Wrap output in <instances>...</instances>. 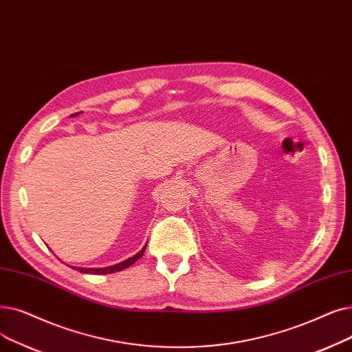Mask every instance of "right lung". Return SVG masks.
<instances>
[{
  "label": "right lung",
  "mask_w": 352,
  "mask_h": 352,
  "mask_svg": "<svg viewBox=\"0 0 352 352\" xmlns=\"http://www.w3.org/2000/svg\"><path fill=\"white\" fill-rule=\"evenodd\" d=\"M78 113H80V112H76V113H72V116L73 115H78ZM145 249H146V246L140 252V253H136L135 256H132V257H129V258H126V261H124V262H120V263H118V265H113V266H108V267H99V269H85V267H74V269H78L79 272H82V273H91V274H106V273H115V272H120V270H124V269H126V267H129L131 265H133L136 261H138V258H141L142 256H144V252H145Z\"/></svg>",
  "instance_id": "add662e5"
}]
</instances>
